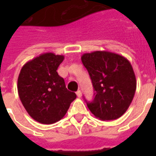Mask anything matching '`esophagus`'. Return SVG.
Segmentation results:
<instances>
[{"instance_id": "1", "label": "esophagus", "mask_w": 156, "mask_h": 156, "mask_svg": "<svg viewBox=\"0 0 156 156\" xmlns=\"http://www.w3.org/2000/svg\"><path fill=\"white\" fill-rule=\"evenodd\" d=\"M76 94H77V96H78V98H80L82 96V94H81V91L80 90H78V91L76 92Z\"/></svg>"}]
</instances>
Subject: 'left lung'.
I'll list each match as a JSON object with an SVG mask.
<instances>
[{
  "label": "left lung",
  "mask_w": 156,
  "mask_h": 156,
  "mask_svg": "<svg viewBox=\"0 0 156 156\" xmlns=\"http://www.w3.org/2000/svg\"><path fill=\"white\" fill-rule=\"evenodd\" d=\"M95 91L89 110L100 120L121 117L129 107L136 90L134 69L127 58L108 51H95L81 57Z\"/></svg>",
  "instance_id": "8db88e82"
}]
</instances>
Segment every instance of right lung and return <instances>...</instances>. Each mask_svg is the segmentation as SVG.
<instances>
[{
  "label": "right lung",
  "instance_id": "obj_1",
  "mask_svg": "<svg viewBox=\"0 0 156 156\" xmlns=\"http://www.w3.org/2000/svg\"><path fill=\"white\" fill-rule=\"evenodd\" d=\"M63 59V55L42 53L26 62L19 73V98L28 115L41 124L62 119L77 97L57 72Z\"/></svg>",
  "mask_w": 156,
  "mask_h": 156
}]
</instances>
